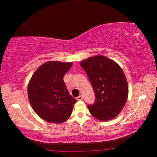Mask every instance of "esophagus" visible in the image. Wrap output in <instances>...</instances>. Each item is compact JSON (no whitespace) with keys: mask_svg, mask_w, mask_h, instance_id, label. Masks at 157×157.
<instances>
[{"mask_svg":"<svg viewBox=\"0 0 157 157\" xmlns=\"http://www.w3.org/2000/svg\"><path fill=\"white\" fill-rule=\"evenodd\" d=\"M76 100H77V101H82V96H78V97L76 98Z\"/></svg>","mask_w":157,"mask_h":157,"instance_id":"esophagus-1","label":"esophagus"}]
</instances>
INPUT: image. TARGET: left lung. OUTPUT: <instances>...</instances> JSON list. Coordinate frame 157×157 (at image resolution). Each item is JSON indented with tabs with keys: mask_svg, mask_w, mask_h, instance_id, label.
<instances>
[{
	"mask_svg": "<svg viewBox=\"0 0 157 157\" xmlns=\"http://www.w3.org/2000/svg\"><path fill=\"white\" fill-rule=\"evenodd\" d=\"M96 96L95 102L88 105L91 115L100 121L115 118L121 111L128 96V86L122 69L113 60L96 55L80 63Z\"/></svg>",
	"mask_w": 157,
	"mask_h": 157,
	"instance_id": "obj_1",
	"label": "left lung"
}]
</instances>
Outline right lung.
Listing matches in <instances>:
<instances>
[{"instance_id": "1", "label": "right lung", "mask_w": 157, "mask_h": 157, "mask_svg": "<svg viewBox=\"0 0 157 157\" xmlns=\"http://www.w3.org/2000/svg\"><path fill=\"white\" fill-rule=\"evenodd\" d=\"M71 63L48 61L33 74L28 84L29 101L40 117L50 123H61L71 116L75 98L69 94L63 76Z\"/></svg>"}]
</instances>
